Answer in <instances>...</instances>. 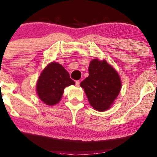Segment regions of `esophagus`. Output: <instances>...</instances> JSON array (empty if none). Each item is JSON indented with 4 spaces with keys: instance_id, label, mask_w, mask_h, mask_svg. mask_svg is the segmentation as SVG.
Masks as SVG:
<instances>
[{
    "instance_id": "1",
    "label": "esophagus",
    "mask_w": 157,
    "mask_h": 157,
    "mask_svg": "<svg viewBox=\"0 0 157 157\" xmlns=\"http://www.w3.org/2000/svg\"><path fill=\"white\" fill-rule=\"evenodd\" d=\"M79 84H80V82H79V80H77V81L75 82V85L77 86V87H79Z\"/></svg>"
}]
</instances>
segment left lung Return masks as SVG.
<instances>
[{
  "label": "left lung",
  "instance_id": "obj_1",
  "mask_svg": "<svg viewBox=\"0 0 157 157\" xmlns=\"http://www.w3.org/2000/svg\"><path fill=\"white\" fill-rule=\"evenodd\" d=\"M89 102L94 109H109L121 90V79L115 70L105 60L94 59L89 66V76L81 82Z\"/></svg>",
  "mask_w": 157,
  "mask_h": 157
}]
</instances>
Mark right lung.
<instances>
[{"label": "right lung", "instance_id": "obj_1", "mask_svg": "<svg viewBox=\"0 0 157 157\" xmlns=\"http://www.w3.org/2000/svg\"><path fill=\"white\" fill-rule=\"evenodd\" d=\"M75 84L60 64L51 63L42 72L37 80L36 90L39 98L43 102L54 105L60 100L64 89Z\"/></svg>", "mask_w": 157, "mask_h": 157}]
</instances>
